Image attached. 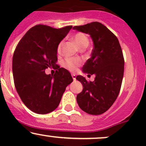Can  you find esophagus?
<instances>
[{"label": "esophagus", "mask_w": 146, "mask_h": 146, "mask_svg": "<svg viewBox=\"0 0 146 146\" xmlns=\"http://www.w3.org/2000/svg\"><path fill=\"white\" fill-rule=\"evenodd\" d=\"M71 75H72V78H73V80L75 81V75L73 74H73H72Z\"/></svg>", "instance_id": "obj_1"}]
</instances>
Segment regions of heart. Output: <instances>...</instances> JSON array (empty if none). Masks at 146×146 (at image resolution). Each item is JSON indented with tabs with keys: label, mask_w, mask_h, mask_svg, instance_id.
I'll return each instance as SVG.
<instances>
[{
	"label": "heart",
	"mask_w": 146,
	"mask_h": 146,
	"mask_svg": "<svg viewBox=\"0 0 146 146\" xmlns=\"http://www.w3.org/2000/svg\"><path fill=\"white\" fill-rule=\"evenodd\" d=\"M73 40L75 42V44L79 48H81L82 47H87L88 45L89 41L86 35L82 33H77L73 36ZM62 46V42H60L57 47V51L58 53L61 52ZM81 64V60L77 59V58H67L64 59L62 62V65L64 67H65L70 71H75L78 67Z\"/></svg>",
	"instance_id": "b5f03b06"
}]
</instances>
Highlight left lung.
I'll return each mask as SVG.
<instances>
[{"label": "left lung", "mask_w": 146, "mask_h": 146, "mask_svg": "<svg viewBox=\"0 0 146 146\" xmlns=\"http://www.w3.org/2000/svg\"><path fill=\"white\" fill-rule=\"evenodd\" d=\"M73 29L89 34L93 40L91 57L82 67L84 73L95 75L93 82H87L81 75L76 79L83 85L77 95V102L83 111L101 115L110 108L119 93L124 71L123 53L115 35L98 22L75 26Z\"/></svg>", "instance_id": "8db88e82"}]
</instances>
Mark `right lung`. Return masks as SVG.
Instances as JSON below:
<instances>
[{"label":"right lung","instance_id":"add662e5","mask_svg":"<svg viewBox=\"0 0 146 146\" xmlns=\"http://www.w3.org/2000/svg\"><path fill=\"white\" fill-rule=\"evenodd\" d=\"M71 28L36 25L16 46L12 59L15 87L25 105L34 113L43 115L53 111L66 87L73 82L71 73L56 64L57 47ZM48 67L56 69L54 75L45 73Z\"/></svg>","mask_w":146,"mask_h":146}]
</instances>
